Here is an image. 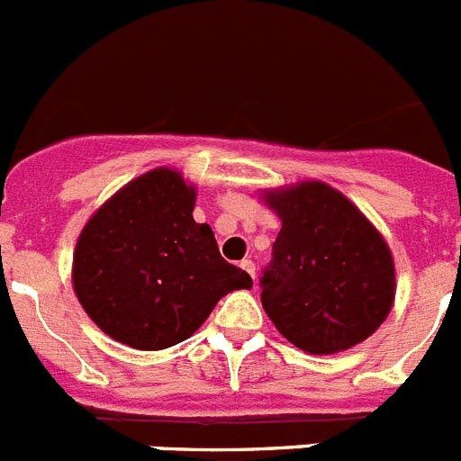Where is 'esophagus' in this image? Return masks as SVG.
Segmentation results:
<instances>
[{
    "mask_svg": "<svg viewBox=\"0 0 461 461\" xmlns=\"http://www.w3.org/2000/svg\"><path fill=\"white\" fill-rule=\"evenodd\" d=\"M240 268L245 270V273L250 275L252 279H255V261H250V259H243L240 261Z\"/></svg>",
    "mask_w": 461,
    "mask_h": 461,
    "instance_id": "obj_1",
    "label": "esophagus"
}]
</instances>
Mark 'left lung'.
I'll return each mask as SVG.
<instances>
[{"mask_svg":"<svg viewBox=\"0 0 461 461\" xmlns=\"http://www.w3.org/2000/svg\"><path fill=\"white\" fill-rule=\"evenodd\" d=\"M282 221L261 304L286 341L334 355L366 341L395 300L389 243L341 191L318 179L266 188Z\"/></svg>","mask_w":461,"mask_h":461,"instance_id":"1","label":"left lung"}]
</instances>
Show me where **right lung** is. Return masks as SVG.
Segmentation results:
<instances>
[{
    "mask_svg": "<svg viewBox=\"0 0 461 461\" xmlns=\"http://www.w3.org/2000/svg\"><path fill=\"white\" fill-rule=\"evenodd\" d=\"M197 188L154 167L95 211L77 239L72 289L113 341L163 350L186 341L230 291L250 289L227 264L206 222L193 221Z\"/></svg>",
    "mask_w": 461,
    "mask_h": 461,
    "instance_id": "right-lung-1",
    "label": "right lung"
}]
</instances>
